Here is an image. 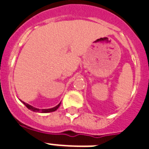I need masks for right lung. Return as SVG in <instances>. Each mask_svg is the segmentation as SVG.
<instances>
[{
    "mask_svg": "<svg viewBox=\"0 0 149 149\" xmlns=\"http://www.w3.org/2000/svg\"><path fill=\"white\" fill-rule=\"evenodd\" d=\"M23 104H24L25 106L27 107L29 109H30L31 111H33V112H44V113H47V112H54V111H56V110L58 109L59 107H60V105H61V103L58 104L56 106L53 107V108H52V109H37V108H35V107L32 106V105H30V104H29L27 103H24V102H23Z\"/></svg>",
    "mask_w": 149,
    "mask_h": 149,
    "instance_id": "1",
    "label": "right lung"
}]
</instances>
